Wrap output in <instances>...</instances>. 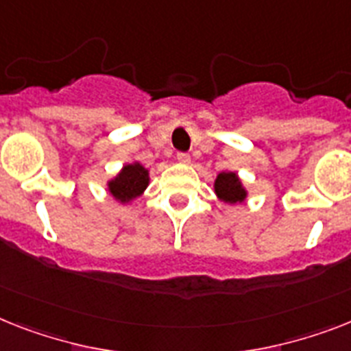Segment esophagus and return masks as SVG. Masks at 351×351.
Here are the masks:
<instances>
[{"mask_svg": "<svg viewBox=\"0 0 351 351\" xmlns=\"http://www.w3.org/2000/svg\"><path fill=\"white\" fill-rule=\"evenodd\" d=\"M178 161L181 165H188V163H190V161H192V159H190V156H188V154H184V152H179V154H178Z\"/></svg>", "mask_w": 351, "mask_h": 351, "instance_id": "1", "label": "esophagus"}]
</instances>
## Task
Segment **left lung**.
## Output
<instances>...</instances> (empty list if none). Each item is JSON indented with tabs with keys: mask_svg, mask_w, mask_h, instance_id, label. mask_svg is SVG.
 Masks as SVG:
<instances>
[{
	"mask_svg": "<svg viewBox=\"0 0 351 351\" xmlns=\"http://www.w3.org/2000/svg\"><path fill=\"white\" fill-rule=\"evenodd\" d=\"M213 192L219 201L230 204V206L242 204L247 199V188L244 186L239 173L231 172V170H224L217 176L215 182H213Z\"/></svg>",
	"mask_w": 351,
	"mask_h": 351,
	"instance_id": "left-lung-1",
	"label": "left lung"
}]
</instances>
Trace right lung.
Segmentation results:
<instances>
[{"instance_id":"1","label":"right lung","mask_w":351,"mask_h":351,"mask_svg":"<svg viewBox=\"0 0 351 351\" xmlns=\"http://www.w3.org/2000/svg\"><path fill=\"white\" fill-rule=\"evenodd\" d=\"M150 184V172L140 161H132L121 167L120 172L107 181V192L120 204H130L140 199Z\"/></svg>"}]
</instances>
